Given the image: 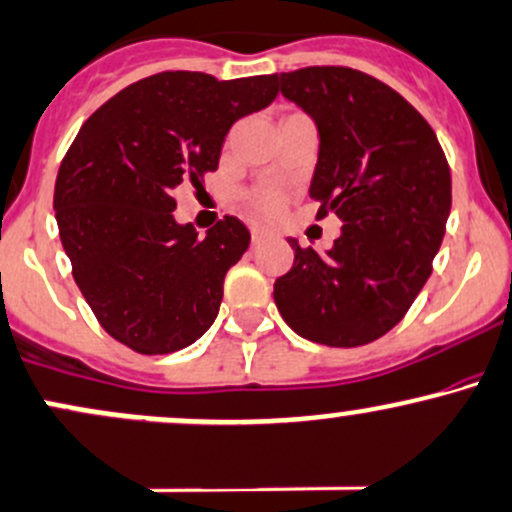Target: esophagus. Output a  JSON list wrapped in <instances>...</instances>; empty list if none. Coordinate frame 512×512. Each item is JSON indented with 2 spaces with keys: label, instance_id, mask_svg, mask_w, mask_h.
Returning <instances> with one entry per match:
<instances>
[{
  "label": "esophagus",
  "instance_id": "34e87169",
  "mask_svg": "<svg viewBox=\"0 0 512 512\" xmlns=\"http://www.w3.org/2000/svg\"><path fill=\"white\" fill-rule=\"evenodd\" d=\"M274 235H277V230H272V228H265V226H252V243H262V240H267V238H274Z\"/></svg>",
  "mask_w": 512,
  "mask_h": 512
}]
</instances>
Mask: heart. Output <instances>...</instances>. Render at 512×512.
<instances>
[{"label":"heart","instance_id":"obj_1","mask_svg":"<svg viewBox=\"0 0 512 512\" xmlns=\"http://www.w3.org/2000/svg\"><path fill=\"white\" fill-rule=\"evenodd\" d=\"M282 194L277 192H260L255 196V206L260 209L262 213H277L282 209Z\"/></svg>","mask_w":512,"mask_h":512}]
</instances>
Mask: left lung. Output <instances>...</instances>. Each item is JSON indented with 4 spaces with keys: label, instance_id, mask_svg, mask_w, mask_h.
Listing matches in <instances>:
<instances>
[{
    "label": "left lung",
    "instance_id": "left-lung-1",
    "mask_svg": "<svg viewBox=\"0 0 512 512\" xmlns=\"http://www.w3.org/2000/svg\"><path fill=\"white\" fill-rule=\"evenodd\" d=\"M318 128L311 199L342 233L325 255L294 247L274 282V303L294 333L330 347H359L408 313L432 272L452 209L447 157L430 123L396 89L352 67L274 75Z\"/></svg>",
    "mask_w": 512,
    "mask_h": 512
}]
</instances>
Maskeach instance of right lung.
Returning <instances> with one entry per match:
<instances>
[{
  "mask_svg": "<svg viewBox=\"0 0 512 512\" xmlns=\"http://www.w3.org/2000/svg\"><path fill=\"white\" fill-rule=\"evenodd\" d=\"M277 94L274 75L157 72L84 121L60 162L53 206L72 277L111 338L167 355L211 328L250 230L226 216L199 238L192 223L174 221L172 194L216 170L230 126Z\"/></svg>",
  "mask_w": 512,
  "mask_h": 512,
  "instance_id": "right-lung-1",
  "label": "right lung"
}]
</instances>
